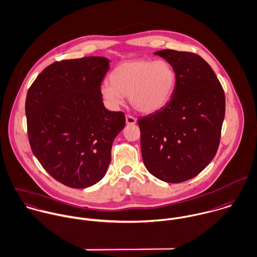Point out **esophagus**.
Here are the masks:
<instances>
[{"mask_svg": "<svg viewBox=\"0 0 257 257\" xmlns=\"http://www.w3.org/2000/svg\"><path fill=\"white\" fill-rule=\"evenodd\" d=\"M137 122V119L132 115H126V123L128 125H133Z\"/></svg>", "mask_w": 257, "mask_h": 257, "instance_id": "obj_1", "label": "esophagus"}]
</instances>
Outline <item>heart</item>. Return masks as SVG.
<instances>
[{"instance_id":"b5f03b06","label":"heart","mask_w":257,"mask_h":257,"mask_svg":"<svg viewBox=\"0 0 257 257\" xmlns=\"http://www.w3.org/2000/svg\"><path fill=\"white\" fill-rule=\"evenodd\" d=\"M110 84L101 87L103 97L119 105L129 97L132 107L145 114L162 109L171 98L177 75L174 67L165 60L135 59L117 65L110 76Z\"/></svg>"}]
</instances>
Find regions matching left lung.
<instances>
[{
    "mask_svg": "<svg viewBox=\"0 0 257 257\" xmlns=\"http://www.w3.org/2000/svg\"><path fill=\"white\" fill-rule=\"evenodd\" d=\"M175 69L170 101L138 119L141 151L147 170L167 183L199 175L218 149L225 113L223 88L203 57L194 52H155Z\"/></svg>",
    "mask_w": 257,
    "mask_h": 257,
    "instance_id": "obj_1",
    "label": "left lung"
}]
</instances>
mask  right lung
Masks as SVG:
<instances>
[{
    "label": "right lung",
    "mask_w": 257,
    "mask_h": 257,
    "mask_svg": "<svg viewBox=\"0 0 257 257\" xmlns=\"http://www.w3.org/2000/svg\"><path fill=\"white\" fill-rule=\"evenodd\" d=\"M109 59L87 56L55 61L29 88L28 136L44 169L73 189L99 182L111 161L115 137L125 127L121 111L104 107L101 82Z\"/></svg>",
    "instance_id": "add662e5"
}]
</instances>
